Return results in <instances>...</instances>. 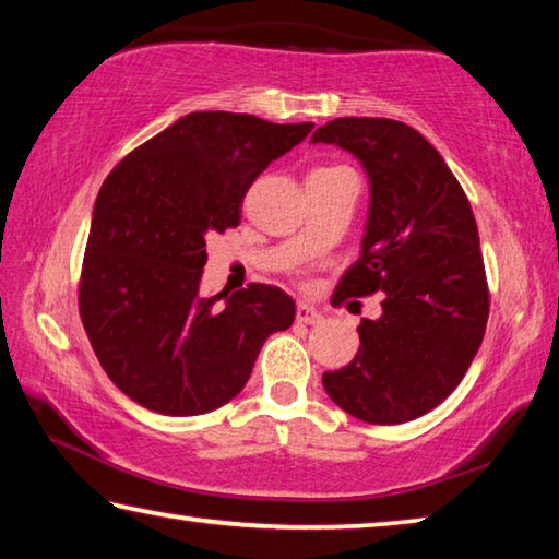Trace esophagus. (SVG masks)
<instances>
[{"label":"esophagus","instance_id":"esophagus-1","mask_svg":"<svg viewBox=\"0 0 559 559\" xmlns=\"http://www.w3.org/2000/svg\"><path fill=\"white\" fill-rule=\"evenodd\" d=\"M296 320L302 325H318V323H323V316H320L313 306H306V302H300L298 310H296Z\"/></svg>","mask_w":559,"mask_h":559}]
</instances>
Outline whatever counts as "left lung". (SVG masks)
<instances>
[{
    "instance_id": "8db88e82",
    "label": "left lung",
    "mask_w": 559,
    "mask_h": 559,
    "mask_svg": "<svg viewBox=\"0 0 559 559\" xmlns=\"http://www.w3.org/2000/svg\"><path fill=\"white\" fill-rule=\"evenodd\" d=\"M310 143L347 150L370 179L362 251L333 300L384 293L359 323V349L323 386L367 424H404L456 390L484 343L488 283L459 179L427 138L390 118H337Z\"/></svg>"
}]
</instances>
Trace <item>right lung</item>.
Segmentation results:
<instances>
[{
    "label": "right lung",
    "mask_w": 559,
    "mask_h": 559,
    "mask_svg": "<svg viewBox=\"0 0 559 559\" xmlns=\"http://www.w3.org/2000/svg\"><path fill=\"white\" fill-rule=\"evenodd\" d=\"M313 122L189 112L122 159L93 206L79 310L98 362L150 412L197 416L234 400L296 302L251 283L200 293L206 236L239 226L246 192ZM223 302L219 304L218 300Z\"/></svg>",
    "instance_id": "1"
}]
</instances>
